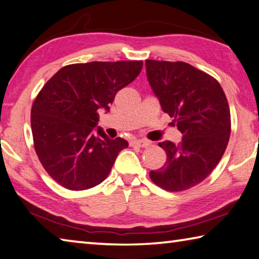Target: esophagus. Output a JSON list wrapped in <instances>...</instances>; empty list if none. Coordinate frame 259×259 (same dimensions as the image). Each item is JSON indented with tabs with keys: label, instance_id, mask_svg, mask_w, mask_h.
I'll return each mask as SVG.
<instances>
[{
	"label": "esophagus",
	"instance_id": "obj_1",
	"mask_svg": "<svg viewBox=\"0 0 259 259\" xmlns=\"http://www.w3.org/2000/svg\"><path fill=\"white\" fill-rule=\"evenodd\" d=\"M149 144H150V142L147 141V140H134V141L131 142V146L140 148H147L149 147Z\"/></svg>",
	"mask_w": 259,
	"mask_h": 259
}]
</instances>
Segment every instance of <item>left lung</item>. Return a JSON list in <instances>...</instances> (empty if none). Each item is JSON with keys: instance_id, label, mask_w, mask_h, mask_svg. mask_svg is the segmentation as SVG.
<instances>
[{"instance_id": "obj_1", "label": "left lung", "mask_w": 259, "mask_h": 259, "mask_svg": "<svg viewBox=\"0 0 259 259\" xmlns=\"http://www.w3.org/2000/svg\"><path fill=\"white\" fill-rule=\"evenodd\" d=\"M146 68L162 111L182 133L179 144H158L167 159L150 179L169 192L184 191L202 182L224 155L231 134L228 99L214 77L187 62L147 60Z\"/></svg>"}]
</instances>
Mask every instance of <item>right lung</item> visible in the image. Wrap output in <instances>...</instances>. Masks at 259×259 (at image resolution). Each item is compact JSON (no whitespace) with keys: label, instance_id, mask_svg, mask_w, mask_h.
Listing matches in <instances>:
<instances>
[{"label":"right lung","instance_id":"right-lung-1","mask_svg":"<svg viewBox=\"0 0 259 259\" xmlns=\"http://www.w3.org/2000/svg\"><path fill=\"white\" fill-rule=\"evenodd\" d=\"M143 62L74 63L56 72L36 97L30 124L34 148L48 174L72 191L88 190L107 179L128 142L109 139L99 109L109 111L119 90L137 78Z\"/></svg>","mask_w":259,"mask_h":259}]
</instances>
